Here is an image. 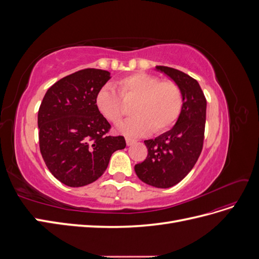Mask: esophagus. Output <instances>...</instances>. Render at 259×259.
Wrapping results in <instances>:
<instances>
[{"instance_id":"obj_1","label":"esophagus","mask_w":259,"mask_h":259,"mask_svg":"<svg viewBox=\"0 0 259 259\" xmlns=\"http://www.w3.org/2000/svg\"><path fill=\"white\" fill-rule=\"evenodd\" d=\"M125 140H126V145H127V146H131V145L136 143L135 139H132V138H130V137H126V138H125Z\"/></svg>"}]
</instances>
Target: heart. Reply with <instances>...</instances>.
<instances>
[{
  "label": "heart",
  "instance_id": "b5f03b06",
  "mask_svg": "<svg viewBox=\"0 0 259 259\" xmlns=\"http://www.w3.org/2000/svg\"><path fill=\"white\" fill-rule=\"evenodd\" d=\"M117 93L109 85L101 88L95 97L98 111L113 124H119L126 114L125 101H135L132 112L135 116L120 128L130 136H143L152 131L162 134L173 127L184 107V94L173 80H161L146 72H136L116 82ZM120 95L119 96L118 94Z\"/></svg>",
  "mask_w": 259,
  "mask_h": 259
}]
</instances>
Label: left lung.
Wrapping results in <instances>:
<instances>
[{
  "label": "left lung",
  "instance_id": "8db88e82",
  "mask_svg": "<svg viewBox=\"0 0 259 259\" xmlns=\"http://www.w3.org/2000/svg\"><path fill=\"white\" fill-rule=\"evenodd\" d=\"M156 69L173 79L183 91L184 107L175 126L145 140L148 155L135 165L138 178L156 188H169L183 180L197 163L204 142L206 98L197 80L165 66Z\"/></svg>",
  "mask_w": 259,
  "mask_h": 259
}]
</instances>
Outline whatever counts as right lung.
<instances>
[{
  "label": "right lung",
  "mask_w": 259,
  "mask_h": 259,
  "mask_svg": "<svg viewBox=\"0 0 259 259\" xmlns=\"http://www.w3.org/2000/svg\"><path fill=\"white\" fill-rule=\"evenodd\" d=\"M110 79L106 70L88 68L62 77L46 92L37 113L42 158L55 178L69 187L97 180L123 136L108 134L111 125L95 105L97 92Z\"/></svg>",
  "instance_id": "right-lung-1"
}]
</instances>
